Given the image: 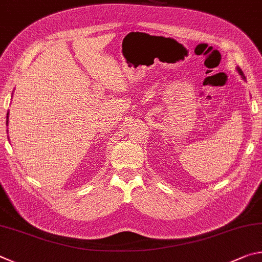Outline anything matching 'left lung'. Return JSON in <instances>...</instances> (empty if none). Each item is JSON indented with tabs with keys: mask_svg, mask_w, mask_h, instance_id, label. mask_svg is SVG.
Masks as SVG:
<instances>
[{
	"mask_svg": "<svg viewBox=\"0 0 262 262\" xmlns=\"http://www.w3.org/2000/svg\"><path fill=\"white\" fill-rule=\"evenodd\" d=\"M236 70H237V72H238V73H239V76L242 77V79H243V80H244V81H246V78H245V76H244V73H243V71H242V69H241V68H238V67H237V68H236Z\"/></svg>",
	"mask_w": 262,
	"mask_h": 262,
	"instance_id": "8db88e82",
	"label": "left lung"
}]
</instances>
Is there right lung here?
I'll return each mask as SVG.
<instances>
[{"instance_id":"add662e5","label":"right lung","mask_w":262,"mask_h":262,"mask_svg":"<svg viewBox=\"0 0 262 262\" xmlns=\"http://www.w3.org/2000/svg\"><path fill=\"white\" fill-rule=\"evenodd\" d=\"M8 123H9V112L7 113V126H8ZM8 131V130H7Z\"/></svg>"}]
</instances>
